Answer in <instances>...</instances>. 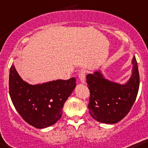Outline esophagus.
Segmentation results:
<instances>
[{"label":"esophagus","instance_id":"34e87169","mask_svg":"<svg viewBox=\"0 0 148 148\" xmlns=\"http://www.w3.org/2000/svg\"><path fill=\"white\" fill-rule=\"evenodd\" d=\"M78 77L80 79V81L81 82L82 84H85L86 82V71H81L79 72L78 74Z\"/></svg>","mask_w":148,"mask_h":148}]
</instances>
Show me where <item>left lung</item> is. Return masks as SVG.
Returning <instances> with one entry per match:
<instances>
[{"instance_id": "left-lung-1", "label": "left lung", "mask_w": 148, "mask_h": 148, "mask_svg": "<svg viewBox=\"0 0 148 148\" xmlns=\"http://www.w3.org/2000/svg\"><path fill=\"white\" fill-rule=\"evenodd\" d=\"M132 75L126 84H120L104 77L101 71L86 75L90 92L89 113L98 122L118 123L130 112L139 88V73L135 57L132 61Z\"/></svg>"}]
</instances>
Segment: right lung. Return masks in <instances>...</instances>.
Segmentation results:
<instances>
[{
  "mask_svg": "<svg viewBox=\"0 0 148 148\" xmlns=\"http://www.w3.org/2000/svg\"><path fill=\"white\" fill-rule=\"evenodd\" d=\"M76 87V79L32 85L22 80L12 64L9 76L11 100L25 122L38 129L50 126L61 118L64 102Z\"/></svg>",
  "mask_w": 148,
  "mask_h": 148,
  "instance_id": "add662e5",
  "label": "right lung"
}]
</instances>
